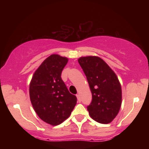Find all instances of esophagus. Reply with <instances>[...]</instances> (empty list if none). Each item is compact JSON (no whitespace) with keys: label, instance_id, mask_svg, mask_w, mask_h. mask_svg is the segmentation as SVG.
<instances>
[{"label":"esophagus","instance_id":"34e87169","mask_svg":"<svg viewBox=\"0 0 149 149\" xmlns=\"http://www.w3.org/2000/svg\"><path fill=\"white\" fill-rule=\"evenodd\" d=\"M76 97H77V99H78V102H80V95H78V94H77L76 95Z\"/></svg>","mask_w":149,"mask_h":149}]
</instances>
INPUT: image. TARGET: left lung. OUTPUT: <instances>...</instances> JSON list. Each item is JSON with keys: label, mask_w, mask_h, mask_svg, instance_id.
Masks as SVG:
<instances>
[{"label": "left lung", "mask_w": 149, "mask_h": 149, "mask_svg": "<svg viewBox=\"0 0 149 149\" xmlns=\"http://www.w3.org/2000/svg\"><path fill=\"white\" fill-rule=\"evenodd\" d=\"M78 63L92 92V102L88 106L90 117L100 123H110L118 113L122 103L118 77L103 59L96 56L80 57Z\"/></svg>", "instance_id": "8db88e82"}]
</instances>
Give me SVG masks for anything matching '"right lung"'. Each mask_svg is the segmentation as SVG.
<instances>
[{
	"instance_id": "1",
	"label": "right lung",
	"mask_w": 149,
	"mask_h": 149,
	"mask_svg": "<svg viewBox=\"0 0 149 149\" xmlns=\"http://www.w3.org/2000/svg\"><path fill=\"white\" fill-rule=\"evenodd\" d=\"M66 57L52 54L35 71L29 86L30 100L37 115L44 122L58 125L71 115L77 102L61 78Z\"/></svg>"
}]
</instances>
